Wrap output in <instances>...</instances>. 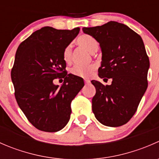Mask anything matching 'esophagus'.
Returning a JSON list of instances; mask_svg holds the SVG:
<instances>
[{
	"label": "esophagus",
	"mask_w": 159,
	"mask_h": 159,
	"mask_svg": "<svg viewBox=\"0 0 159 159\" xmlns=\"http://www.w3.org/2000/svg\"><path fill=\"white\" fill-rule=\"evenodd\" d=\"M84 83H85V84H89V83H90V80H89V79H84Z\"/></svg>",
	"instance_id": "esophagus-1"
}]
</instances>
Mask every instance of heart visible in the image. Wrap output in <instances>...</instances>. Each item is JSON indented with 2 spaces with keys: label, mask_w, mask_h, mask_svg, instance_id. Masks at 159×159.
Segmentation results:
<instances>
[{
  "label": "heart",
  "mask_w": 159,
  "mask_h": 159,
  "mask_svg": "<svg viewBox=\"0 0 159 159\" xmlns=\"http://www.w3.org/2000/svg\"><path fill=\"white\" fill-rule=\"evenodd\" d=\"M77 44L89 51L91 54H94L99 47V43L94 37L89 34H82L77 39ZM71 47L68 45L63 51V60L66 63H69L71 60ZM95 70V66L93 65L89 66H79L75 65L70 69V73L72 75L79 77V78H89L92 75L93 72Z\"/></svg>",
  "instance_id": "heart-1"
}]
</instances>
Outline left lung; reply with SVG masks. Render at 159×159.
<instances>
[{"label": "left lung", "instance_id": "left-lung-1", "mask_svg": "<svg viewBox=\"0 0 159 159\" xmlns=\"http://www.w3.org/2000/svg\"><path fill=\"white\" fill-rule=\"evenodd\" d=\"M82 30L100 44L99 77L112 79L111 85L91 81L96 89L93 113L104 125H123L134 115L148 87L149 59L143 41L134 30L116 21Z\"/></svg>", "mask_w": 159, "mask_h": 159}]
</instances>
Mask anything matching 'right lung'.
I'll return each mask as SVG.
<instances>
[{
  "label": "right lung",
  "mask_w": 159,
  "mask_h": 159,
  "mask_svg": "<svg viewBox=\"0 0 159 159\" xmlns=\"http://www.w3.org/2000/svg\"><path fill=\"white\" fill-rule=\"evenodd\" d=\"M80 28L57 30L44 27L19 45L11 69L14 95L19 107L36 129L61 130L69 121L70 103L84 85L81 78L68 74L63 51ZM63 78L59 88L52 83Z\"/></svg>",
  "instance_id": "right-lung-1"
}]
</instances>
